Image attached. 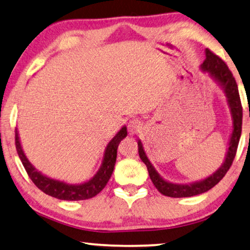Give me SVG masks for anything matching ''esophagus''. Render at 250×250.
Segmentation results:
<instances>
[{
	"instance_id": "esophagus-1",
	"label": "esophagus",
	"mask_w": 250,
	"mask_h": 250,
	"mask_svg": "<svg viewBox=\"0 0 250 250\" xmlns=\"http://www.w3.org/2000/svg\"><path fill=\"white\" fill-rule=\"evenodd\" d=\"M141 130V124L139 120L137 119H133V120H130L128 124V131L130 135H136Z\"/></svg>"
}]
</instances>
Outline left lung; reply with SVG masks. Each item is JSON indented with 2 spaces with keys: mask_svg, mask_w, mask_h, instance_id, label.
Masks as SVG:
<instances>
[{
  "mask_svg": "<svg viewBox=\"0 0 250 250\" xmlns=\"http://www.w3.org/2000/svg\"><path fill=\"white\" fill-rule=\"evenodd\" d=\"M201 69L204 73H208L212 77V80L217 82V84L222 88L227 98V102H228L230 114H231L232 130L229 138L225 161L214 173H212L210 176L203 178V180L192 182V183L188 184L172 183V182L164 180L158 174L157 170L155 169V167L152 166V164L148 159L143 143H141L140 139H138V152H139L141 161L147 166L151 182L163 195L170 197H188L208 192V189H211L222 180L223 176L229 170L234 156H236L241 135V125H243V107H241L236 81H234V77L232 76L228 66L226 65V62L208 49H206V61L201 65Z\"/></svg>",
  "mask_w": 250,
  "mask_h": 250,
  "instance_id": "obj_1",
  "label": "left lung"
}]
</instances>
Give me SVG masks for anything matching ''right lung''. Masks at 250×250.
I'll return each instance as SVG.
<instances>
[{
  "instance_id": "right-lung-1",
  "label": "right lung",
  "mask_w": 250,
  "mask_h": 250,
  "mask_svg": "<svg viewBox=\"0 0 250 250\" xmlns=\"http://www.w3.org/2000/svg\"><path fill=\"white\" fill-rule=\"evenodd\" d=\"M126 135H128L126 133V126L124 125L117 132V135L109 141V144L106 145L103 155V161L98 172L88 181L80 184H69L64 181L55 180V178L46 176L40 170L37 169L29 162L23 149H22L18 129H16V148L29 177L31 178V181L35 183L37 188L42 189L46 194L56 197V199L65 201H81L91 199V197L99 194L105 188L111 175L113 173L115 161H117L118 146L120 141L126 137Z\"/></svg>"
}]
</instances>
